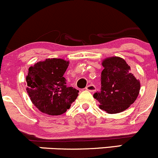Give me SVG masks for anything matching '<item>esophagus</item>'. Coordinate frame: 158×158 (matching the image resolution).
<instances>
[{"label": "esophagus", "mask_w": 158, "mask_h": 158, "mask_svg": "<svg viewBox=\"0 0 158 158\" xmlns=\"http://www.w3.org/2000/svg\"><path fill=\"white\" fill-rule=\"evenodd\" d=\"M85 89L87 90V91H90V92H94V91H96V87H95L94 85L90 84V85H88L86 86Z\"/></svg>", "instance_id": "1"}]
</instances>
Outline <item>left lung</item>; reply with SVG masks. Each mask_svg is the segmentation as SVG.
Segmentation results:
<instances>
[{
	"instance_id": "obj_1",
	"label": "left lung",
	"mask_w": 158,
	"mask_h": 158,
	"mask_svg": "<svg viewBox=\"0 0 158 158\" xmlns=\"http://www.w3.org/2000/svg\"><path fill=\"white\" fill-rule=\"evenodd\" d=\"M101 88L94 98L99 107L109 114L126 110L134 103L140 90V82L131 73V67L120 57H109L102 61Z\"/></svg>"
}]
</instances>
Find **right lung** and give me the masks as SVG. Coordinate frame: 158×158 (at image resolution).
Segmentation results:
<instances>
[{"label":"right lung","mask_w":158,"mask_h":158,"mask_svg":"<svg viewBox=\"0 0 158 158\" xmlns=\"http://www.w3.org/2000/svg\"><path fill=\"white\" fill-rule=\"evenodd\" d=\"M68 66V60L48 58L29 67L26 91L33 104L43 113L62 115L77 98L79 91L67 87L64 77Z\"/></svg>","instance_id":"obj_1"}]
</instances>
